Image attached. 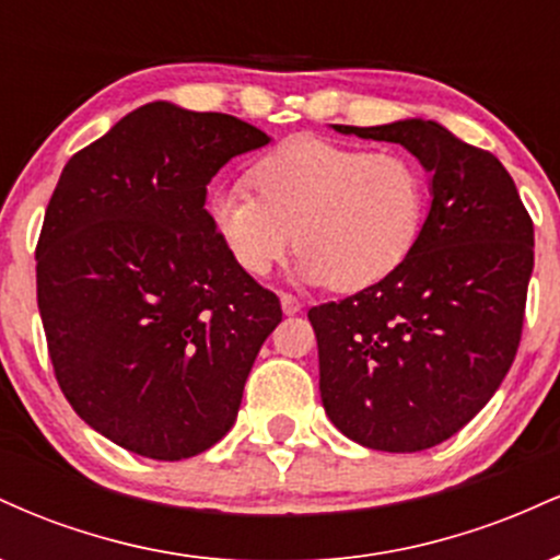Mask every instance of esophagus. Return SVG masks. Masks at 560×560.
<instances>
[{
    "label": "esophagus",
    "mask_w": 560,
    "mask_h": 560,
    "mask_svg": "<svg viewBox=\"0 0 560 560\" xmlns=\"http://www.w3.org/2000/svg\"><path fill=\"white\" fill-rule=\"evenodd\" d=\"M281 311H284V316H294V313L302 311V302L298 298H292V294L281 292Z\"/></svg>",
    "instance_id": "obj_1"
}]
</instances>
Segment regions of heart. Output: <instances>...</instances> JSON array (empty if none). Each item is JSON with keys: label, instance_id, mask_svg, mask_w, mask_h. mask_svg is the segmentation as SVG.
Here are the masks:
<instances>
[{"label": "heart", "instance_id": "b5f03b06", "mask_svg": "<svg viewBox=\"0 0 560 560\" xmlns=\"http://www.w3.org/2000/svg\"><path fill=\"white\" fill-rule=\"evenodd\" d=\"M215 191L210 218L231 260L249 276L271 273L294 234L298 276L334 292H361L392 276L421 240L429 182L400 152H371L320 137H292Z\"/></svg>", "mask_w": 560, "mask_h": 560}]
</instances>
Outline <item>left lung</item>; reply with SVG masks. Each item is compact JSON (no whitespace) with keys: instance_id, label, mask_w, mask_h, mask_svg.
<instances>
[{"instance_id":"left-lung-1","label":"left lung","mask_w":560,"mask_h":560,"mask_svg":"<svg viewBox=\"0 0 560 560\" xmlns=\"http://www.w3.org/2000/svg\"><path fill=\"white\" fill-rule=\"evenodd\" d=\"M334 131L402 144L432 173L410 258L378 284L307 313L334 427L363 447L419 453L460 432L511 369L535 226L503 163L434 120Z\"/></svg>"}]
</instances>
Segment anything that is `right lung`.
Returning <instances> with one entry per match:
<instances>
[{
  "label": "right lung",
  "mask_w": 560,
  "mask_h": 560,
  "mask_svg": "<svg viewBox=\"0 0 560 560\" xmlns=\"http://www.w3.org/2000/svg\"><path fill=\"white\" fill-rule=\"evenodd\" d=\"M271 137L234 115L150 102L68 160L36 244L57 384L89 427L155 460L213 447L281 320L205 210L231 158Z\"/></svg>",
  "instance_id": "obj_1"
}]
</instances>
